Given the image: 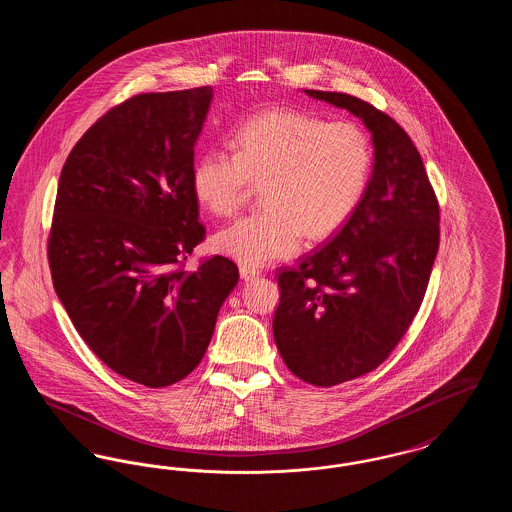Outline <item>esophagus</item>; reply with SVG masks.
I'll use <instances>...</instances> for the list:
<instances>
[{
  "instance_id": "34e87169",
  "label": "esophagus",
  "mask_w": 512,
  "mask_h": 512,
  "mask_svg": "<svg viewBox=\"0 0 512 512\" xmlns=\"http://www.w3.org/2000/svg\"><path fill=\"white\" fill-rule=\"evenodd\" d=\"M240 274L244 280H253L255 276L261 274L259 268L251 267V265H240Z\"/></svg>"
}]
</instances>
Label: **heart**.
<instances>
[{
	"mask_svg": "<svg viewBox=\"0 0 512 512\" xmlns=\"http://www.w3.org/2000/svg\"><path fill=\"white\" fill-rule=\"evenodd\" d=\"M234 153L205 151L192 167V192L211 215H232L253 182L263 209L232 222L213 247L245 265L293 253L303 236L338 230L365 192L372 147L353 121H324L290 109L263 111L238 126Z\"/></svg>",
	"mask_w": 512,
	"mask_h": 512,
	"instance_id": "1",
	"label": "heart"
}]
</instances>
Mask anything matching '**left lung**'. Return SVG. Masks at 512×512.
Masks as SVG:
<instances>
[{"label":"left lung","mask_w":512,"mask_h":512,"mask_svg":"<svg viewBox=\"0 0 512 512\" xmlns=\"http://www.w3.org/2000/svg\"><path fill=\"white\" fill-rule=\"evenodd\" d=\"M365 122L374 165L340 232L278 274L272 320L286 366L330 388L382 365L409 330L439 247V207L409 134L374 105L340 92L305 90Z\"/></svg>","instance_id":"obj_1"}]
</instances>
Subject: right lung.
Here are the masks:
<instances>
[{"mask_svg":"<svg viewBox=\"0 0 512 512\" xmlns=\"http://www.w3.org/2000/svg\"><path fill=\"white\" fill-rule=\"evenodd\" d=\"M213 88L140 94L76 142L48 240L53 288L76 332L124 378L165 388L203 359L236 263L184 261L203 242L194 146Z\"/></svg>","mask_w":512,"mask_h":512,"instance_id":"obj_1","label":"right lung"}]
</instances>
